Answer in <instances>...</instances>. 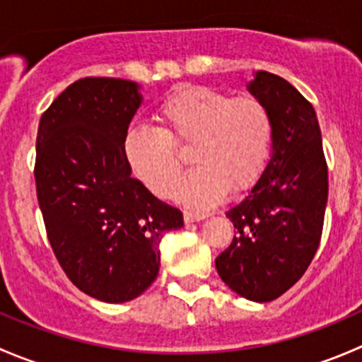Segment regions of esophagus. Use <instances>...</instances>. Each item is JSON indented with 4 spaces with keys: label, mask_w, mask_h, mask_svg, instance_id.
<instances>
[{
    "label": "esophagus",
    "mask_w": 362,
    "mask_h": 362,
    "mask_svg": "<svg viewBox=\"0 0 362 362\" xmlns=\"http://www.w3.org/2000/svg\"><path fill=\"white\" fill-rule=\"evenodd\" d=\"M204 217H206L204 214H196V211H184V221L185 222H198V221H203Z\"/></svg>",
    "instance_id": "34e87169"
}]
</instances>
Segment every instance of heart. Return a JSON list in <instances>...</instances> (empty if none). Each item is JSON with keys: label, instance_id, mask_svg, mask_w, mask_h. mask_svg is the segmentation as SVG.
Masks as SVG:
<instances>
[{"label": "heart", "instance_id": "heart-1", "mask_svg": "<svg viewBox=\"0 0 362 362\" xmlns=\"http://www.w3.org/2000/svg\"><path fill=\"white\" fill-rule=\"evenodd\" d=\"M156 129H131L124 154L134 175L159 198H170L184 168L178 151L191 148L198 166L180 187L194 208H210L231 191H250L268 166L275 124L254 94L231 96L204 86L178 87L156 108Z\"/></svg>", "mask_w": 362, "mask_h": 362}]
</instances>
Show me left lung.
I'll return each instance as SVG.
<instances>
[{
	"instance_id": "left-lung-1",
	"label": "left lung",
	"mask_w": 362,
	"mask_h": 362,
	"mask_svg": "<svg viewBox=\"0 0 362 362\" xmlns=\"http://www.w3.org/2000/svg\"><path fill=\"white\" fill-rule=\"evenodd\" d=\"M249 89L272 112L273 154L249 196L226 214L235 238L215 259V268L235 293L266 303L305 275L319 249L327 163L315 110L296 87L257 71Z\"/></svg>"
}]
</instances>
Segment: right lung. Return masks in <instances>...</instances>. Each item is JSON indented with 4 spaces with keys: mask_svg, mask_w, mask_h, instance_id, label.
Instances as JSON below:
<instances>
[{
    "mask_svg": "<svg viewBox=\"0 0 362 362\" xmlns=\"http://www.w3.org/2000/svg\"><path fill=\"white\" fill-rule=\"evenodd\" d=\"M141 98L131 80L86 76L42 113L36 134V198L47 238L75 287L124 303L159 273V243L184 226L182 211L131 177L127 126Z\"/></svg>",
    "mask_w": 362,
    "mask_h": 362,
    "instance_id": "1",
    "label": "right lung"
}]
</instances>
